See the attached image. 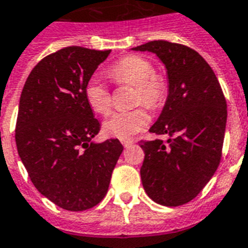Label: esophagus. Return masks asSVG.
I'll return each mask as SVG.
<instances>
[{"instance_id":"1","label":"esophagus","mask_w":248,"mask_h":248,"mask_svg":"<svg viewBox=\"0 0 248 248\" xmlns=\"http://www.w3.org/2000/svg\"><path fill=\"white\" fill-rule=\"evenodd\" d=\"M122 145H124V148H128L131 145L134 144V140H130V139H124V140H121Z\"/></svg>"}]
</instances>
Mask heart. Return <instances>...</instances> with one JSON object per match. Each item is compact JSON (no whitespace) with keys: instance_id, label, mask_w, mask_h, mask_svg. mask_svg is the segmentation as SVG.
I'll return each mask as SVG.
<instances>
[{"instance_id":"heart-1","label":"heart","mask_w":248,"mask_h":248,"mask_svg":"<svg viewBox=\"0 0 248 248\" xmlns=\"http://www.w3.org/2000/svg\"><path fill=\"white\" fill-rule=\"evenodd\" d=\"M110 78L117 84L136 86L135 104H142L156 109L164 103L168 93V80L163 74L154 71V66L148 58L130 54L116 62L108 71ZM85 98L95 113L107 116L112 109V95L106 84L99 78H90L85 86ZM148 110L144 107L116 112L104 124L108 135L118 139H128L144 130L149 124Z\"/></svg>"}]
</instances>
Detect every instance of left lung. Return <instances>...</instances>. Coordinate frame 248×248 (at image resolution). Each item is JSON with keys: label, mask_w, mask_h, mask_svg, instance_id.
Here are the masks:
<instances>
[{"label": "left lung", "mask_w": 248, "mask_h": 248, "mask_svg": "<svg viewBox=\"0 0 248 248\" xmlns=\"http://www.w3.org/2000/svg\"><path fill=\"white\" fill-rule=\"evenodd\" d=\"M155 53L168 74V98L150 132L164 140H141L140 174L148 196L180 206L200 194L222 159L227 102L213 68L192 48L153 40L132 48Z\"/></svg>", "instance_id": "1"}]
</instances>
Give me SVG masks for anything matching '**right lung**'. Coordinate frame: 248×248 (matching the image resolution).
Here are the masks:
<instances>
[{"instance_id":"obj_1","label":"right lung","mask_w":248,"mask_h":248,"mask_svg":"<svg viewBox=\"0 0 248 248\" xmlns=\"http://www.w3.org/2000/svg\"><path fill=\"white\" fill-rule=\"evenodd\" d=\"M110 51L62 48L31 70L16 121L17 153L30 180L48 200L82 211L103 200L124 146L118 139L95 144L100 130L85 86Z\"/></svg>"}]
</instances>
